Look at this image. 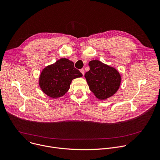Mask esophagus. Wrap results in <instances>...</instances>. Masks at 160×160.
<instances>
[{
	"label": "esophagus",
	"instance_id": "obj_1",
	"mask_svg": "<svg viewBox=\"0 0 160 160\" xmlns=\"http://www.w3.org/2000/svg\"><path fill=\"white\" fill-rule=\"evenodd\" d=\"M80 72L82 73V75L84 76V73H85V71H84V70L83 69H81L80 70Z\"/></svg>",
	"mask_w": 160,
	"mask_h": 160
}]
</instances>
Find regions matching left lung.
Returning a JSON list of instances; mask_svg holds the SVG:
<instances>
[{
	"label": "left lung",
	"instance_id": "1",
	"mask_svg": "<svg viewBox=\"0 0 160 160\" xmlns=\"http://www.w3.org/2000/svg\"><path fill=\"white\" fill-rule=\"evenodd\" d=\"M88 65L90 70L85 74V78L95 97L103 100L113 96L121 86L120 73L98 60L89 62Z\"/></svg>",
	"mask_w": 160,
	"mask_h": 160
}]
</instances>
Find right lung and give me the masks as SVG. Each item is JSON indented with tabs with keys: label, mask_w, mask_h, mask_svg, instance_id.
<instances>
[{
	"label": "right lung",
	"mask_w": 160,
	"mask_h": 160,
	"mask_svg": "<svg viewBox=\"0 0 160 160\" xmlns=\"http://www.w3.org/2000/svg\"><path fill=\"white\" fill-rule=\"evenodd\" d=\"M83 75L70 60L62 58L43 68L38 83L41 90L51 98L63 97L69 90L73 79Z\"/></svg>",
	"instance_id": "right-lung-1"
}]
</instances>
